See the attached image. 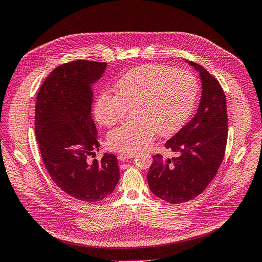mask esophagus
<instances>
[{"label":"esophagus","mask_w":262,"mask_h":262,"mask_svg":"<svg viewBox=\"0 0 262 262\" xmlns=\"http://www.w3.org/2000/svg\"><path fill=\"white\" fill-rule=\"evenodd\" d=\"M134 157H135V154H133V153H121L118 156V159L121 162H125L129 159H133Z\"/></svg>","instance_id":"obj_1"}]
</instances>
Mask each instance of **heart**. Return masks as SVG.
Here are the masks:
<instances>
[{
    "instance_id": "heart-1",
    "label": "heart",
    "mask_w": 262,
    "mask_h": 262,
    "mask_svg": "<svg viewBox=\"0 0 262 262\" xmlns=\"http://www.w3.org/2000/svg\"><path fill=\"white\" fill-rule=\"evenodd\" d=\"M198 82L190 71L163 64H142L125 73L114 86V94L98 96L94 115L102 126L120 122L127 108L135 119L112 129L106 146L121 152L146 148L157 132L167 136L186 122L194 104Z\"/></svg>"
}]
</instances>
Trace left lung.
Wrapping results in <instances>:
<instances>
[{
    "label": "left lung",
    "mask_w": 262,
    "mask_h": 262,
    "mask_svg": "<svg viewBox=\"0 0 262 262\" xmlns=\"http://www.w3.org/2000/svg\"><path fill=\"white\" fill-rule=\"evenodd\" d=\"M186 61L202 82L198 111L165 143L178 157L164 159L156 154L147 175L153 194L172 204L188 202L205 190L224 160L228 138L226 95L219 82L201 64Z\"/></svg>",
    "instance_id": "1"
}]
</instances>
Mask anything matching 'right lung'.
Here are the masks:
<instances>
[{"instance_id":"1","label":"right lung","mask_w":262,"mask_h":262,"mask_svg":"<svg viewBox=\"0 0 262 262\" xmlns=\"http://www.w3.org/2000/svg\"><path fill=\"white\" fill-rule=\"evenodd\" d=\"M106 62L74 60L54 69L40 87L35 104V136L42 161L67 194L96 203L113 192L120 180L118 159L99 150L91 110L93 85L101 79Z\"/></svg>"}]
</instances>
